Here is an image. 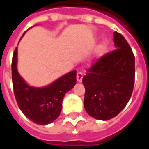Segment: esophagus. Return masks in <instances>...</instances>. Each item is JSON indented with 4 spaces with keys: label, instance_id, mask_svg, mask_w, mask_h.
Returning a JSON list of instances; mask_svg holds the SVG:
<instances>
[{
    "label": "esophagus",
    "instance_id": "34e87169",
    "mask_svg": "<svg viewBox=\"0 0 149 149\" xmlns=\"http://www.w3.org/2000/svg\"><path fill=\"white\" fill-rule=\"evenodd\" d=\"M83 77H84V73L82 72H78L77 73V82H82Z\"/></svg>",
    "mask_w": 149,
    "mask_h": 149
}]
</instances>
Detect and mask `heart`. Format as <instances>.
I'll use <instances>...</instances> for the list:
<instances>
[{"label":"heart","instance_id":"obj_1","mask_svg":"<svg viewBox=\"0 0 149 149\" xmlns=\"http://www.w3.org/2000/svg\"><path fill=\"white\" fill-rule=\"evenodd\" d=\"M107 45H108V42L106 41V40H103L98 46H97V52L98 53V54H102V53H104V52L106 51V49H107Z\"/></svg>","mask_w":149,"mask_h":149}]
</instances>
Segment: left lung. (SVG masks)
<instances>
[{
    "instance_id": "1",
    "label": "left lung",
    "mask_w": 149,
    "mask_h": 149,
    "mask_svg": "<svg viewBox=\"0 0 149 149\" xmlns=\"http://www.w3.org/2000/svg\"><path fill=\"white\" fill-rule=\"evenodd\" d=\"M116 48L97 59L83 77L86 112L98 120L117 116L130 101L134 84V56L125 38L114 33Z\"/></svg>"
}]
</instances>
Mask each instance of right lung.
<instances>
[{"instance_id": "add662e5", "label": "right lung", "mask_w": 149, "mask_h": 149, "mask_svg": "<svg viewBox=\"0 0 149 149\" xmlns=\"http://www.w3.org/2000/svg\"><path fill=\"white\" fill-rule=\"evenodd\" d=\"M16 64L17 48L12 59V81L19 108L27 118L37 124L46 125L52 123L60 115L65 93L76 84L77 72L72 71L44 88H34L22 79Z\"/></svg>"}]
</instances>
